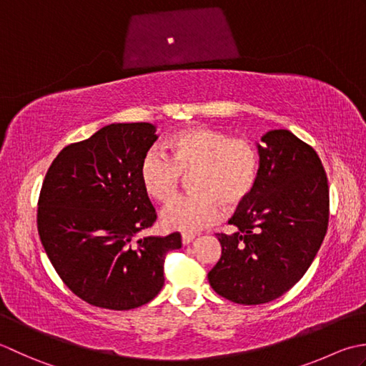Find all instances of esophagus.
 <instances>
[{
	"instance_id": "34e87169",
	"label": "esophagus",
	"mask_w": 366,
	"mask_h": 366,
	"mask_svg": "<svg viewBox=\"0 0 366 366\" xmlns=\"http://www.w3.org/2000/svg\"><path fill=\"white\" fill-rule=\"evenodd\" d=\"M194 238H196V235H192V234H183V235H182V242H183V244L186 246V244L192 243Z\"/></svg>"
}]
</instances>
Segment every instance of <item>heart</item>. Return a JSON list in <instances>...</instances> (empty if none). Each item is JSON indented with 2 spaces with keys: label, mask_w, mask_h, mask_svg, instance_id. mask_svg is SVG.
<instances>
[{
  "label": "heart",
  "mask_w": 366,
  "mask_h": 366,
  "mask_svg": "<svg viewBox=\"0 0 366 366\" xmlns=\"http://www.w3.org/2000/svg\"><path fill=\"white\" fill-rule=\"evenodd\" d=\"M166 156L150 150L139 164V182L148 197L170 204L180 192L182 178H189L192 196L177 200L161 213L167 230L194 234L219 218L222 208L234 212L254 194L260 177V154L248 139L191 126L170 136Z\"/></svg>",
  "instance_id": "heart-1"
}]
</instances>
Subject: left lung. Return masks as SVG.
<instances>
[{"instance_id":"obj_1","label":"left lung","mask_w":366,"mask_h":366,"mask_svg":"<svg viewBox=\"0 0 366 366\" xmlns=\"http://www.w3.org/2000/svg\"><path fill=\"white\" fill-rule=\"evenodd\" d=\"M257 144L260 177L251 199L216 234L221 259L208 282L240 305L281 297L315 260L329 226V184L317 153L287 129L267 132Z\"/></svg>"}]
</instances>
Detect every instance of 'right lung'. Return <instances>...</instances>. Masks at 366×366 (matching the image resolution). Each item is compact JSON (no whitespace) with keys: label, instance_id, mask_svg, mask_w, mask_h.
I'll use <instances>...</instances> for the list:
<instances>
[{"label":"right lung","instance_id":"obj_1","mask_svg":"<svg viewBox=\"0 0 366 366\" xmlns=\"http://www.w3.org/2000/svg\"><path fill=\"white\" fill-rule=\"evenodd\" d=\"M158 139L152 123H114L63 148L44 178L37 230L59 278L89 305L132 310L164 286V257L178 232L139 237L156 212L139 164Z\"/></svg>","mask_w":366,"mask_h":366}]
</instances>
